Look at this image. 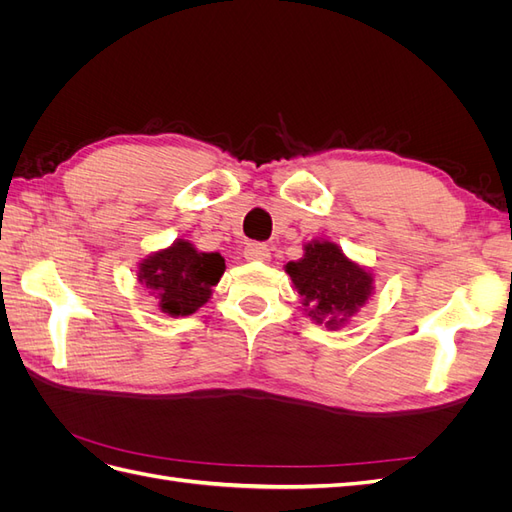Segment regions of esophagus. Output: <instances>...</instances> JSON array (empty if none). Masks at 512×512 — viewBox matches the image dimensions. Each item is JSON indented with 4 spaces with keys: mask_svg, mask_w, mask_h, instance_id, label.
<instances>
[{
    "mask_svg": "<svg viewBox=\"0 0 512 512\" xmlns=\"http://www.w3.org/2000/svg\"><path fill=\"white\" fill-rule=\"evenodd\" d=\"M245 258L252 260V262H269L271 252H269V247L262 245V243H247Z\"/></svg>",
    "mask_w": 512,
    "mask_h": 512,
    "instance_id": "34e87169",
    "label": "esophagus"
}]
</instances>
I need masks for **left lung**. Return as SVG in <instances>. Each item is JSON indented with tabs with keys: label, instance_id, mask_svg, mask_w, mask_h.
<instances>
[{
	"label": "left lung",
	"instance_id": "8db88e82",
	"mask_svg": "<svg viewBox=\"0 0 512 512\" xmlns=\"http://www.w3.org/2000/svg\"><path fill=\"white\" fill-rule=\"evenodd\" d=\"M303 312L316 324L337 331L361 312L374 294V273L348 258L342 247L329 239L303 245V258L284 267Z\"/></svg>",
	"mask_w": 512,
	"mask_h": 512
}]
</instances>
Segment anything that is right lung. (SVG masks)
<instances>
[{
	"label": "right lung",
	"instance_id": "obj_1",
	"mask_svg": "<svg viewBox=\"0 0 512 512\" xmlns=\"http://www.w3.org/2000/svg\"><path fill=\"white\" fill-rule=\"evenodd\" d=\"M224 269L218 252H198L188 239H177L138 262L136 277L162 314L183 318L211 299Z\"/></svg>",
	"mask_w": 512,
	"mask_h": 512
}]
</instances>
